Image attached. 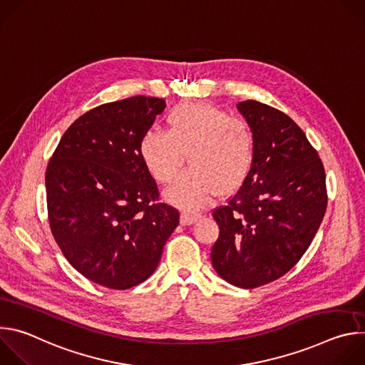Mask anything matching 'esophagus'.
<instances>
[{"mask_svg": "<svg viewBox=\"0 0 365 365\" xmlns=\"http://www.w3.org/2000/svg\"><path fill=\"white\" fill-rule=\"evenodd\" d=\"M200 215L199 214H192V212H182L180 214V224L182 225H190L193 224L196 220H199Z\"/></svg>", "mask_w": 365, "mask_h": 365, "instance_id": "34e87169", "label": "esophagus"}]
</instances>
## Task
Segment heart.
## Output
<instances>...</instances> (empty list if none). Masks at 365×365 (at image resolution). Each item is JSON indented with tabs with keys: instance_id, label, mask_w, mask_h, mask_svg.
<instances>
[{
	"instance_id": "b5f03b06",
	"label": "heart",
	"mask_w": 365,
	"mask_h": 365,
	"mask_svg": "<svg viewBox=\"0 0 365 365\" xmlns=\"http://www.w3.org/2000/svg\"><path fill=\"white\" fill-rule=\"evenodd\" d=\"M166 131L150 128L138 141L147 173L160 185L179 173L185 154L190 169L165 192L169 202L199 210L212 195H230L247 180L257 153L250 123L205 102H185L166 117Z\"/></svg>"
}]
</instances>
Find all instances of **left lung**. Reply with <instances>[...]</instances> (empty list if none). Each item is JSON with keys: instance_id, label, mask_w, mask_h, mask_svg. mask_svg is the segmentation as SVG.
I'll return each instance as SVG.
<instances>
[{"instance_id": "1", "label": "left lung", "mask_w": 365, "mask_h": 365, "mask_svg": "<svg viewBox=\"0 0 365 365\" xmlns=\"http://www.w3.org/2000/svg\"><path fill=\"white\" fill-rule=\"evenodd\" d=\"M237 108L257 141L252 169L212 217L215 272L228 283L254 289L284 276L314 241L324 220L327 176L318 151L284 113L247 99Z\"/></svg>"}]
</instances>
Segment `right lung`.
<instances>
[{"label":"right lung","instance_id":"add662e5","mask_svg":"<svg viewBox=\"0 0 365 365\" xmlns=\"http://www.w3.org/2000/svg\"><path fill=\"white\" fill-rule=\"evenodd\" d=\"M165 107L143 95L102 103L66 130L46 169L51 234L73 269L108 289L148 279L179 225L138 155Z\"/></svg>","mask_w":365,"mask_h":365}]
</instances>
